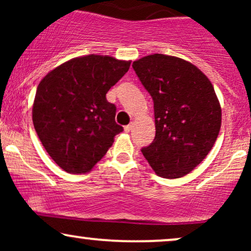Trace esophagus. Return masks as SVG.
<instances>
[{"label":"esophagus","instance_id":"34e87169","mask_svg":"<svg viewBox=\"0 0 251 251\" xmlns=\"http://www.w3.org/2000/svg\"><path fill=\"white\" fill-rule=\"evenodd\" d=\"M132 129V124H128V125L125 126V131L126 132H129Z\"/></svg>","mask_w":251,"mask_h":251}]
</instances>
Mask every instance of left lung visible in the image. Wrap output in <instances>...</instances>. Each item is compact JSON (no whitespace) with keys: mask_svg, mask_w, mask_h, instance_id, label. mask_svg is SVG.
Segmentation results:
<instances>
[{"mask_svg":"<svg viewBox=\"0 0 251 251\" xmlns=\"http://www.w3.org/2000/svg\"><path fill=\"white\" fill-rule=\"evenodd\" d=\"M153 100L155 137L142 152L159 177L191 172L217 139L222 109L208 76L191 62L152 54L132 65Z\"/></svg>","mask_w":251,"mask_h":251,"instance_id":"1","label":"left lung"}]
</instances>
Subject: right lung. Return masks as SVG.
Wrapping results in <instances>:
<instances>
[{"instance_id":"right-lung-1","label":"right lung","mask_w":251,"mask_h":251,"mask_svg":"<svg viewBox=\"0 0 251 251\" xmlns=\"http://www.w3.org/2000/svg\"><path fill=\"white\" fill-rule=\"evenodd\" d=\"M131 61L108 55L80 56L57 66L37 86L33 124L43 148L68 174H85L123 132L106 93Z\"/></svg>"}]
</instances>
